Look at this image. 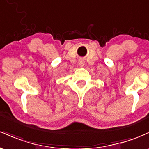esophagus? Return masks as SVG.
<instances>
[{
  "instance_id": "34e87169",
  "label": "esophagus",
  "mask_w": 149,
  "mask_h": 149,
  "mask_svg": "<svg viewBox=\"0 0 149 149\" xmlns=\"http://www.w3.org/2000/svg\"><path fill=\"white\" fill-rule=\"evenodd\" d=\"M84 63H84V61L83 60H80L79 61V65H81V67H83L84 65Z\"/></svg>"
}]
</instances>
